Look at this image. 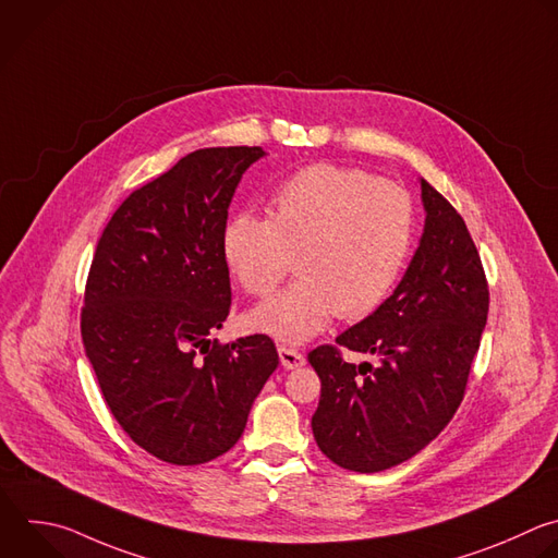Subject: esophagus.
Masks as SVG:
<instances>
[{
	"instance_id": "34e87169",
	"label": "esophagus",
	"mask_w": 558,
	"mask_h": 558,
	"mask_svg": "<svg viewBox=\"0 0 558 558\" xmlns=\"http://www.w3.org/2000/svg\"><path fill=\"white\" fill-rule=\"evenodd\" d=\"M278 354H280V361L284 367L293 369V367H300L304 365V354L295 348H289V345H278Z\"/></svg>"
}]
</instances>
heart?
Here are the masks:
<instances>
[{
  "label": "heart",
  "instance_id": "1",
  "mask_svg": "<svg viewBox=\"0 0 558 558\" xmlns=\"http://www.w3.org/2000/svg\"><path fill=\"white\" fill-rule=\"evenodd\" d=\"M414 241L412 197L356 168L315 163L284 179L269 219L241 213L223 230V258L254 298H269L291 271L302 276L252 313L282 341H304L337 315L375 313L397 284Z\"/></svg>",
  "mask_w": 558,
  "mask_h": 558
}]
</instances>
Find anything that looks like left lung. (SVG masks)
Instances as JSON below:
<instances>
[{
	"label": "left lung",
	"mask_w": 558,
	"mask_h": 558,
	"mask_svg": "<svg viewBox=\"0 0 558 558\" xmlns=\"http://www.w3.org/2000/svg\"><path fill=\"white\" fill-rule=\"evenodd\" d=\"M421 245L395 293L308 361L322 381L311 427L322 453L356 473L425 449L460 408L488 315V282L458 210L421 179ZM373 353L348 364L340 350Z\"/></svg>",
	"instance_id": "left-lung-1"
}]
</instances>
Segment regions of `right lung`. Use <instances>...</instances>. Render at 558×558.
<instances>
[{
  "label": "right lung",
  "mask_w": 558,
  "mask_h": 558,
  "mask_svg": "<svg viewBox=\"0 0 558 558\" xmlns=\"http://www.w3.org/2000/svg\"><path fill=\"white\" fill-rule=\"evenodd\" d=\"M260 146L181 157L133 191L98 241L81 335L105 403L144 451L177 466L230 451L278 367L271 337L208 335L232 306L228 208Z\"/></svg>",
  "instance_id": "1"
}]
</instances>
